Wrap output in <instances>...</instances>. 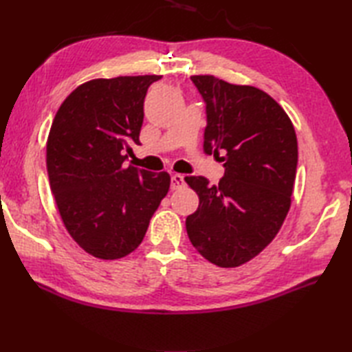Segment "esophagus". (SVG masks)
<instances>
[{"mask_svg":"<svg viewBox=\"0 0 352 352\" xmlns=\"http://www.w3.org/2000/svg\"><path fill=\"white\" fill-rule=\"evenodd\" d=\"M184 184H186V182H184V177L182 174H174V175H172V178H170V189L172 190L182 189Z\"/></svg>","mask_w":352,"mask_h":352,"instance_id":"1","label":"esophagus"}]
</instances>
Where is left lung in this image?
Instances as JSON below:
<instances>
[{"mask_svg": "<svg viewBox=\"0 0 352 352\" xmlns=\"http://www.w3.org/2000/svg\"><path fill=\"white\" fill-rule=\"evenodd\" d=\"M206 102L204 153L226 155V174L210 186L186 177L199 206L186 219L192 245L210 263L236 267L263 251L290 208L298 164L294 124L272 96L213 76H192Z\"/></svg>", "mask_w": 352, "mask_h": 352, "instance_id": "1", "label": "left lung"}]
</instances>
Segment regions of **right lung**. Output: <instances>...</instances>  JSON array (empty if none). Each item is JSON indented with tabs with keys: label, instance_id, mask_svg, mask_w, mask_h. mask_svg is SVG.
I'll use <instances>...</instances> for the list:
<instances>
[{
	"label": "right lung",
	"instance_id": "right-lung-1",
	"mask_svg": "<svg viewBox=\"0 0 352 352\" xmlns=\"http://www.w3.org/2000/svg\"><path fill=\"white\" fill-rule=\"evenodd\" d=\"M162 76L96 78L69 94L47 142L51 192L71 237L91 256L116 260L144 241L170 186L168 172L125 166L139 145L148 87Z\"/></svg>",
	"mask_w": 352,
	"mask_h": 352
}]
</instances>
